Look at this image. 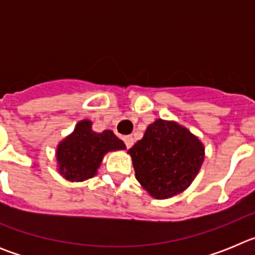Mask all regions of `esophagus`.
I'll list each match as a JSON object with an SVG mask.
<instances>
[{"label": "esophagus", "instance_id": "esophagus-1", "mask_svg": "<svg viewBox=\"0 0 255 255\" xmlns=\"http://www.w3.org/2000/svg\"><path fill=\"white\" fill-rule=\"evenodd\" d=\"M124 141H125L126 144V147L128 148H131L132 147V144H134V138L132 136H124Z\"/></svg>", "mask_w": 255, "mask_h": 255}]
</instances>
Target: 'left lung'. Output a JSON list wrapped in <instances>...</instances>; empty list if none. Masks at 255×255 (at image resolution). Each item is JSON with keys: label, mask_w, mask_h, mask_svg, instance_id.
<instances>
[{"label": "left lung", "mask_w": 255, "mask_h": 255, "mask_svg": "<svg viewBox=\"0 0 255 255\" xmlns=\"http://www.w3.org/2000/svg\"><path fill=\"white\" fill-rule=\"evenodd\" d=\"M135 177L150 197L167 199L190 185L204 161V145L186 128L158 119L129 149Z\"/></svg>", "instance_id": "1"}]
</instances>
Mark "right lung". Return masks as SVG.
I'll list each match as a JSON object with an SVG mask.
<instances>
[{
    "instance_id": "obj_1",
    "label": "right lung",
    "mask_w": 255,
    "mask_h": 255,
    "mask_svg": "<svg viewBox=\"0 0 255 255\" xmlns=\"http://www.w3.org/2000/svg\"><path fill=\"white\" fill-rule=\"evenodd\" d=\"M125 148L114 131L96 132L92 130V121L82 120L57 145V170L70 181H84L96 175L106 153Z\"/></svg>"
}]
</instances>
